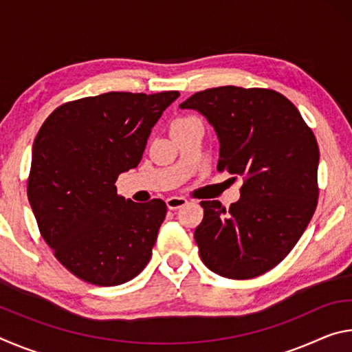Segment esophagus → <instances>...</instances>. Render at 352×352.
<instances>
[{
	"instance_id": "1",
	"label": "esophagus",
	"mask_w": 352,
	"mask_h": 352,
	"mask_svg": "<svg viewBox=\"0 0 352 352\" xmlns=\"http://www.w3.org/2000/svg\"><path fill=\"white\" fill-rule=\"evenodd\" d=\"M188 204L186 199L183 197H169L166 200V205H168L169 210H178V208H182Z\"/></svg>"
}]
</instances>
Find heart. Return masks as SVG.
<instances>
[{
  "label": "heart",
  "instance_id": "b5f03b06",
  "mask_svg": "<svg viewBox=\"0 0 352 352\" xmlns=\"http://www.w3.org/2000/svg\"><path fill=\"white\" fill-rule=\"evenodd\" d=\"M197 122H201L199 118L195 116H180L177 118L172 121V126H170V130H177V129H183L186 126H190V124H197Z\"/></svg>",
  "mask_w": 352,
  "mask_h": 352
}]
</instances>
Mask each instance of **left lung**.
<instances>
[{
  "label": "left lung",
  "instance_id": "1",
  "mask_svg": "<svg viewBox=\"0 0 352 352\" xmlns=\"http://www.w3.org/2000/svg\"><path fill=\"white\" fill-rule=\"evenodd\" d=\"M180 109L204 115L219 138L217 169L241 175V199L225 210L200 201V258L230 279L259 276L278 265L305 233L317 208L320 151L300 111L267 88L217 87Z\"/></svg>",
  "mask_w": 352,
  "mask_h": 352
}]
</instances>
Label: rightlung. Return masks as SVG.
Returning a JSON list of instances; mask_svg holds the SVG:
<instances>
[{
    "label": "right lung",
    "mask_w": 352,
    "mask_h": 352,
    "mask_svg": "<svg viewBox=\"0 0 352 352\" xmlns=\"http://www.w3.org/2000/svg\"><path fill=\"white\" fill-rule=\"evenodd\" d=\"M180 96L111 91L58 107L32 147L28 199L45 242L83 281L118 285L151 261L166 204L118 195L119 174L140 164L152 127Z\"/></svg>",
    "instance_id": "1"
}]
</instances>
